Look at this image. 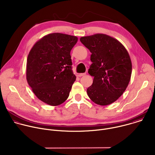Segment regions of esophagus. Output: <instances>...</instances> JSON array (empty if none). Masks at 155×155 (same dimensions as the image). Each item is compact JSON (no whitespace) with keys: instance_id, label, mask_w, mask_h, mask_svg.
Returning a JSON list of instances; mask_svg holds the SVG:
<instances>
[{"instance_id":"esophagus-1","label":"esophagus","mask_w":155,"mask_h":155,"mask_svg":"<svg viewBox=\"0 0 155 155\" xmlns=\"http://www.w3.org/2000/svg\"><path fill=\"white\" fill-rule=\"evenodd\" d=\"M86 75V73H83V74H79L78 75V77H82V76H84V75Z\"/></svg>"}]
</instances>
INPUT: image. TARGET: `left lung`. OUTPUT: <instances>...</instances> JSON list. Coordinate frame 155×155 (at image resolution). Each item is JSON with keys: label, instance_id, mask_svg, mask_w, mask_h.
Returning a JSON list of instances; mask_svg holds the SVG:
<instances>
[{"label": "left lung", "instance_id": "8db88e82", "mask_svg": "<svg viewBox=\"0 0 155 155\" xmlns=\"http://www.w3.org/2000/svg\"><path fill=\"white\" fill-rule=\"evenodd\" d=\"M91 53L93 62L88 73L94 77L87 96L94 103L107 105L115 102L125 91L132 73L129 54L116 38L103 34L80 38Z\"/></svg>", "mask_w": 155, "mask_h": 155}]
</instances>
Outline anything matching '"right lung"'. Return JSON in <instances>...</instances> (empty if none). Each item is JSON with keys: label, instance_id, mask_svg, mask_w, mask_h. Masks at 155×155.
I'll use <instances>...</instances> for the list:
<instances>
[{"label": "right lung", "instance_id": "right-lung-1", "mask_svg": "<svg viewBox=\"0 0 155 155\" xmlns=\"http://www.w3.org/2000/svg\"><path fill=\"white\" fill-rule=\"evenodd\" d=\"M77 41L76 36L52 33L43 37L31 48L26 79L34 94L45 104L56 106L68 98L76 80L71 51Z\"/></svg>", "mask_w": 155, "mask_h": 155}]
</instances>
